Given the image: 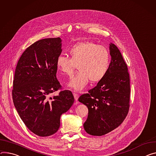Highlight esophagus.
<instances>
[{
  "label": "esophagus",
  "mask_w": 156,
  "mask_h": 156,
  "mask_svg": "<svg viewBox=\"0 0 156 156\" xmlns=\"http://www.w3.org/2000/svg\"><path fill=\"white\" fill-rule=\"evenodd\" d=\"M73 95H74V98H75V101H77L78 100V98H79V95L78 94H76V93H73Z\"/></svg>",
  "instance_id": "1"
}]
</instances>
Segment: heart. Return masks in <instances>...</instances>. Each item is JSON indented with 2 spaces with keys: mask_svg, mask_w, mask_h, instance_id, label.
<instances>
[{
  "mask_svg": "<svg viewBox=\"0 0 156 156\" xmlns=\"http://www.w3.org/2000/svg\"><path fill=\"white\" fill-rule=\"evenodd\" d=\"M69 58L60 56L56 62V68L64 75H72L76 67L78 72L70 80L68 86L75 91H81L89 80L96 83L106 75L109 66L110 56L103 46L91 41H81L69 50Z\"/></svg>",
  "mask_w": 156,
  "mask_h": 156,
  "instance_id": "1",
  "label": "heart"
}]
</instances>
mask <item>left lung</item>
<instances>
[{"label": "left lung", "instance_id": "obj_1", "mask_svg": "<svg viewBox=\"0 0 156 156\" xmlns=\"http://www.w3.org/2000/svg\"><path fill=\"white\" fill-rule=\"evenodd\" d=\"M111 56L105 77L78 101L88 109L83 126L92 136L105 135L118 127L124 120L129 108L130 80L127 66L118 47L109 44Z\"/></svg>", "mask_w": 156, "mask_h": 156}]
</instances>
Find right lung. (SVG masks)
<instances>
[{
  "instance_id": "1",
  "label": "right lung",
  "mask_w": 156,
  "mask_h": 156,
  "mask_svg": "<svg viewBox=\"0 0 156 156\" xmlns=\"http://www.w3.org/2000/svg\"><path fill=\"white\" fill-rule=\"evenodd\" d=\"M62 51L60 37L40 40L24 51L16 68L12 90L14 106L29 129L41 137L56 133L61 115L75 100L69 90L50 97L62 87L56 76V62Z\"/></svg>"
}]
</instances>
